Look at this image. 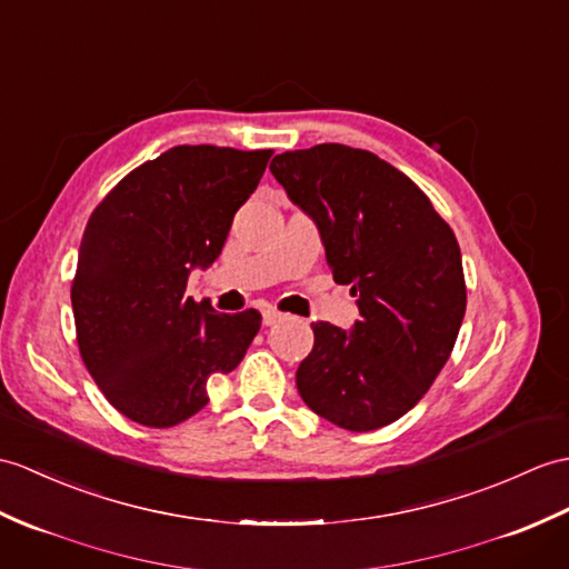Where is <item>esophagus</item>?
Wrapping results in <instances>:
<instances>
[{
    "instance_id": "esophagus-1",
    "label": "esophagus",
    "mask_w": 569,
    "mask_h": 569,
    "mask_svg": "<svg viewBox=\"0 0 569 569\" xmlns=\"http://www.w3.org/2000/svg\"><path fill=\"white\" fill-rule=\"evenodd\" d=\"M261 320H263V325L271 327V325H276V322H281V320H283V312L273 310V308H267V310L261 312Z\"/></svg>"
}]
</instances>
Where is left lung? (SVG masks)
Segmentation results:
<instances>
[{
    "label": "left lung",
    "mask_w": 569,
    "mask_h": 569,
    "mask_svg": "<svg viewBox=\"0 0 569 569\" xmlns=\"http://www.w3.org/2000/svg\"><path fill=\"white\" fill-rule=\"evenodd\" d=\"M269 169L315 220L335 281L359 298L349 332L312 322L300 398L341 429L392 425L425 398L463 325L456 234L425 191L373 152L325 142L276 154Z\"/></svg>",
    "instance_id": "1"
}]
</instances>
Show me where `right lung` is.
Instances as JSON below:
<instances>
[{
	"label": "right lung",
	"instance_id": "obj_1",
	"mask_svg": "<svg viewBox=\"0 0 569 569\" xmlns=\"http://www.w3.org/2000/svg\"><path fill=\"white\" fill-rule=\"evenodd\" d=\"M271 150L179 144L130 171L91 213L72 283L77 345L118 412L167 429L208 405V380L234 371L257 310L216 312L187 296L208 269Z\"/></svg>",
	"mask_w": 569,
	"mask_h": 569
}]
</instances>
